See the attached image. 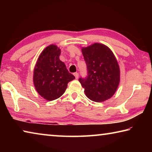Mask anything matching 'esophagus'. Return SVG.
Instances as JSON below:
<instances>
[{"mask_svg": "<svg viewBox=\"0 0 152 152\" xmlns=\"http://www.w3.org/2000/svg\"><path fill=\"white\" fill-rule=\"evenodd\" d=\"M74 76H75V78H76V79H78V73H77V72H75V73H74Z\"/></svg>", "mask_w": 152, "mask_h": 152, "instance_id": "esophagus-1", "label": "esophagus"}]
</instances>
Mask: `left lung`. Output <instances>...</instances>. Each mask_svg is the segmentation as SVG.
Returning a JSON list of instances; mask_svg holds the SVG:
<instances>
[{"mask_svg": "<svg viewBox=\"0 0 152 152\" xmlns=\"http://www.w3.org/2000/svg\"><path fill=\"white\" fill-rule=\"evenodd\" d=\"M88 76L79 78L86 96L94 102H103L115 93L120 82V68L114 53L99 43L82 48Z\"/></svg>", "mask_w": 152, "mask_h": 152, "instance_id": "1", "label": "left lung"}]
</instances>
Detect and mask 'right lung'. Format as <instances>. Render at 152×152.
I'll return each instance as SVG.
<instances>
[{"mask_svg":"<svg viewBox=\"0 0 152 152\" xmlns=\"http://www.w3.org/2000/svg\"><path fill=\"white\" fill-rule=\"evenodd\" d=\"M60 53L61 50L57 45H48L40 53L35 66L34 86L40 96L47 101L60 98L66 90L68 82L75 79L60 60Z\"/></svg>","mask_w":152,"mask_h":152,"instance_id":"right-lung-1","label":"right lung"}]
</instances>
